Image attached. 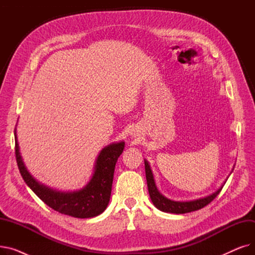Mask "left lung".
Returning a JSON list of instances; mask_svg holds the SVG:
<instances>
[{
	"instance_id": "8db88e82",
	"label": "left lung",
	"mask_w": 255,
	"mask_h": 255,
	"mask_svg": "<svg viewBox=\"0 0 255 255\" xmlns=\"http://www.w3.org/2000/svg\"><path fill=\"white\" fill-rule=\"evenodd\" d=\"M144 168H145V178H146V183H148L149 194L152 202L156 208H158L160 211L166 212V213L185 214V213H189V212L197 211L199 209H203L204 207L209 205L212 200L220 193L223 187L222 186L221 188L218 189L215 193H213L212 195H209L204 198L192 200V202H175V200L167 199L158 191L154 182L152 170L150 168L149 163L146 161H144Z\"/></svg>"
}]
</instances>
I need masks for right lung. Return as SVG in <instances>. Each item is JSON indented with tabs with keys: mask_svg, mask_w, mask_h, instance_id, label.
<instances>
[{
	"mask_svg": "<svg viewBox=\"0 0 255 255\" xmlns=\"http://www.w3.org/2000/svg\"><path fill=\"white\" fill-rule=\"evenodd\" d=\"M124 144V141H121L105 146L97 158L95 172L89 184L82 190L74 192H60L39 184L22 163L16 134L15 157L23 181L44 204L65 215L75 218H92L100 215L109 205L116 163L123 153Z\"/></svg>",
	"mask_w": 255,
	"mask_h": 255,
	"instance_id": "right-lung-1",
	"label": "right lung"
}]
</instances>
